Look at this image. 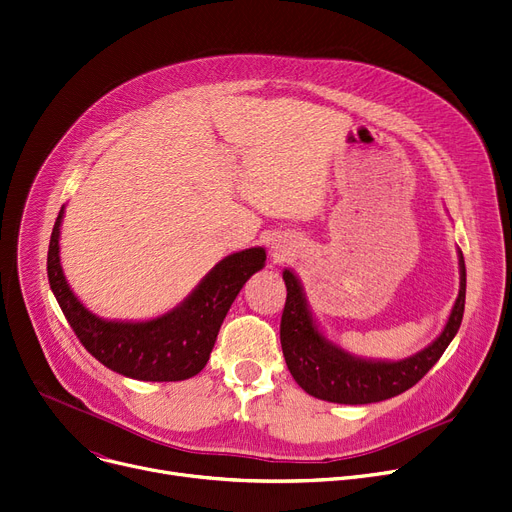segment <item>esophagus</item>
<instances>
[{
	"label": "esophagus",
	"mask_w": 512,
	"mask_h": 512,
	"mask_svg": "<svg viewBox=\"0 0 512 512\" xmlns=\"http://www.w3.org/2000/svg\"><path fill=\"white\" fill-rule=\"evenodd\" d=\"M274 255H276L278 259H284V257H286V249H278V247H276V253H274Z\"/></svg>",
	"instance_id": "obj_1"
}]
</instances>
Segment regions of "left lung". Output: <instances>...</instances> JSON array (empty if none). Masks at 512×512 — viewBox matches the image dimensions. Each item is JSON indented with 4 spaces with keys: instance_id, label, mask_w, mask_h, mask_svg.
Here are the masks:
<instances>
[{
    "instance_id": "8db88e82",
    "label": "left lung",
    "mask_w": 512,
    "mask_h": 512,
    "mask_svg": "<svg viewBox=\"0 0 512 512\" xmlns=\"http://www.w3.org/2000/svg\"><path fill=\"white\" fill-rule=\"evenodd\" d=\"M459 255V296L449 321L430 346L403 360L360 358L335 346L323 335L306 302L300 280L284 269L286 306L280 325L282 352L294 381L317 399L346 405H362L391 399L414 387L438 362L457 335L465 311V261Z\"/></svg>"
}]
</instances>
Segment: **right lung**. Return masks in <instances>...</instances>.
I'll list each match as a JSON object with an SVG mask.
<instances>
[{"instance_id":"obj_1","label":"right lung","mask_w":512,"mask_h":512,"mask_svg":"<svg viewBox=\"0 0 512 512\" xmlns=\"http://www.w3.org/2000/svg\"><path fill=\"white\" fill-rule=\"evenodd\" d=\"M59 212L49 243L47 276L61 311L82 346L107 368L135 381H185L208 364L220 325L245 282L263 269L265 249L251 247L216 263L193 292L156 319L113 321L88 311L63 276Z\"/></svg>"}]
</instances>
